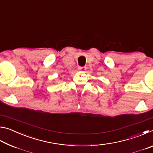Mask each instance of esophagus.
Wrapping results in <instances>:
<instances>
[{"mask_svg":"<svg viewBox=\"0 0 153 153\" xmlns=\"http://www.w3.org/2000/svg\"><path fill=\"white\" fill-rule=\"evenodd\" d=\"M78 71H84L86 70V67H78Z\"/></svg>","mask_w":153,"mask_h":153,"instance_id":"esophagus-1","label":"esophagus"}]
</instances>
